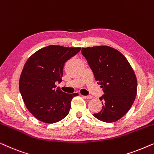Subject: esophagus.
<instances>
[{
    "mask_svg": "<svg viewBox=\"0 0 154 154\" xmlns=\"http://www.w3.org/2000/svg\"><path fill=\"white\" fill-rule=\"evenodd\" d=\"M86 98H87V99H92L93 98H94V97H93L92 96H91V95H89V96H84Z\"/></svg>",
    "mask_w": 154,
    "mask_h": 154,
    "instance_id": "1",
    "label": "esophagus"
}]
</instances>
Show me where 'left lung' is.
<instances>
[{"label": "left lung", "mask_w": 154, "mask_h": 154, "mask_svg": "<svg viewBox=\"0 0 154 154\" xmlns=\"http://www.w3.org/2000/svg\"><path fill=\"white\" fill-rule=\"evenodd\" d=\"M104 95L100 98L103 108L95 117L103 122L120 119L129 109L137 95V78L126 58L116 49L107 46L82 48Z\"/></svg>", "instance_id": "obj_1"}]
</instances>
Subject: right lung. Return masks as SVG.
Returning <instances> with one entry per match:
<instances>
[{
	"mask_svg": "<svg viewBox=\"0 0 154 154\" xmlns=\"http://www.w3.org/2000/svg\"><path fill=\"white\" fill-rule=\"evenodd\" d=\"M80 49L49 45L27 60L19 79V91L27 109L37 119L54 123L68 114L71 100L78 94L63 92L56 83L62 82L66 62Z\"/></svg>",
	"mask_w": 154,
	"mask_h": 154,
	"instance_id": "obj_1",
	"label": "right lung"
}]
</instances>
